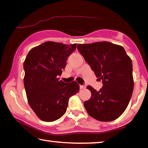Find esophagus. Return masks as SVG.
Listing matches in <instances>:
<instances>
[{"label":"esophagus","mask_w":148,"mask_h":148,"mask_svg":"<svg viewBox=\"0 0 148 148\" xmlns=\"http://www.w3.org/2000/svg\"><path fill=\"white\" fill-rule=\"evenodd\" d=\"M79 87H80V89H82H82H85V88H86V86H82V85H80Z\"/></svg>","instance_id":"1"}]
</instances>
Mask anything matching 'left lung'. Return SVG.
I'll return each instance as SVG.
<instances>
[{
	"label": "left lung",
	"mask_w": 148,
	"mask_h": 148,
	"mask_svg": "<svg viewBox=\"0 0 148 148\" xmlns=\"http://www.w3.org/2000/svg\"><path fill=\"white\" fill-rule=\"evenodd\" d=\"M77 49L103 83L98 92L92 86L87 87L92 93L90 100L84 102L87 112L100 121L118 119L127 108L133 94L131 58L123 46L108 42L80 44Z\"/></svg>",
	"instance_id": "8db88e82"
}]
</instances>
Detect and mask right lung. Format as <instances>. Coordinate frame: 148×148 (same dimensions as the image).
<instances>
[{
    "mask_svg": "<svg viewBox=\"0 0 148 148\" xmlns=\"http://www.w3.org/2000/svg\"><path fill=\"white\" fill-rule=\"evenodd\" d=\"M76 46V44L46 42L30 50L26 56L23 62L26 96L30 107L42 121L52 122L60 118L70 97L79 90L75 81L66 84L57 77Z\"/></svg>",
    "mask_w": 148,
    "mask_h": 148,
    "instance_id": "right-lung-1",
    "label": "right lung"
}]
</instances>
